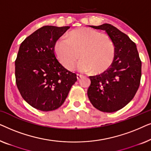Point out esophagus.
<instances>
[{"mask_svg": "<svg viewBox=\"0 0 151 151\" xmlns=\"http://www.w3.org/2000/svg\"><path fill=\"white\" fill-rule=\"evenodd\" d=\"M82 77H83V76L81 75V74H77V78H78V80H80V78H82Z\"/></svg>", "mask_w": 151, "mask_h": 151, "instance_id": "obj_1", "label": "esophagus"}]
</instances>
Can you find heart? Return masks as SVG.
<instances>
[{"instance_id": "b5f03b06", "label": "heart", "mask_w": 151, "mask_h": 151, "mask_svg": "<svg viewBox=\"0 0 151 151\" xmlns=\"http://www.w3.org/2000/svg\"><path fill=\"white\" fill-rule=\"evenodd\" d=\"M54 51L57 58L68 70L78 65L80 71L98 73L111 65L115 58L114 42L106 35L89 28L72 31L67 39L62 38L55 43Z\"/></svg>"}]
</instances>
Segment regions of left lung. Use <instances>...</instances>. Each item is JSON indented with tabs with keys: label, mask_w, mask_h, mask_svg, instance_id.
Here are the masks:
<instances>
[{
	"label": "left lung",
	"mask_w": 151,
	"mask_h": 151,
	"mask_svg": "<svg viewBox=\"0 0 151 151\" xmlns=\"http://www.w3.org/2000/svg\"><path fill=\"white\" fill-rule=\"evenodd\" d=\"M90 27L106 32L114 42L115 53L109 69L89 76L88 99L99 111L115 112L129 104L137 91L142 76L141 60L135 42L118 29L107 23Z\"/></svg>",
	"instance_id": "obj_1"
}]
</instances>
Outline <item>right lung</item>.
Returning a JSON list of instances; mask_svg holds the SVG:
<instances>
[{"instance_id":"1","label":"right lung","mask_w":151,"mask_h":151,"mask_svg":"<svg viewBox=\"0 0 151 151\" xmlns=\"http://www.w3.org/2000/svg\"><path fill=\"white\" fill-rule=\"evenodd\" d=\"M70 27L43 26L24 39L15 61L16 83L22 98L42 111L58 109L77 76L56 59V41Z\"/></svg>"}]
</instances>
